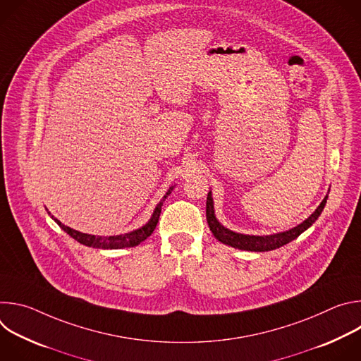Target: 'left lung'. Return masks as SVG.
<instances>
[{"label":"left lung","instance_id":"left-lung-1","mask_svg":"<svg viewBox=\"0 0 361 361\" xmlns=\"http://www.w3.org/2000/svg\"><path fill=\"white\" fill-rule=\"evenodd\" d=\"M329 195L324 197V200L322 201V204L317 207V210L308 217L307 220H304L301 224H298L297 227L288 230V231H283V233H276V234H270V235H248V234H240V233H234L228 228H226L224 226H221L219 223V220L216 219L214 214V205H213V197H212V191H209L207 195V204H205V216H207V223L209 227L212 230V233L214 234V237L227 244L231 245L234 248L238 250H247V251H270V250H276L283 247L284 244L295 240L302 231H305L308 227H310L322 214L324 205L327 202Z\"/></svg>","mask_w":361,"mask_h":361}]
</instances>
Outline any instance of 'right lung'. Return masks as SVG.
<instances>
[{"label": "right lung", "instance_id": "1", "mask_svg": "<svg viewBox=\"0 0 361 361\" xmlns=\"http://www.w3.org/2000/svg\"><path fill=\"white\" fill-rule=\"evenodd\" d=\"M173 191V187L169 188V191L166 192V195L161 198V201L157 204L156 210H154L149 221L142 226L138 230H134L131 233H126V234H120V235H110V237H102V235H92V234H85V233H80L77 230H73L68 226H64L60 220H57L54 216H51L53 219L68 235H71L74 240H77L78 243L92 247V248H104V250H116V248H126V247H135L138 245L141 241H144L147 237H149L154 231V228L157 227L159 219H160V213H161V205L166 201V198L169 197V194Z\"/></svg>", "mask_w": 361, "mask_h": 361}]
</instances>
